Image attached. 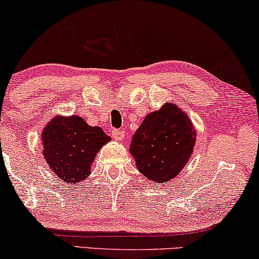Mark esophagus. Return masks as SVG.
Segmentation results:
<instances>
[{
  "instance_id": "34e87169",
  "label": "esophagus",
  "mask_w": 259,
  "mask_h": 259,
  "mask_svg": "<svg viewBox=\"0 0 259 259\" xmlns=\"http://www.w3.org/2000/svg\"><path fill=\"white\" fill-rule=\"evenodd\" d=\"M111 134H112V137H114L116 141H122L123 138H124V131H122V130L114 129Z\"/></svg>"
}]
</instances>
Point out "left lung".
<instances>
[{
	"instance_id": "left-lung-1",
	"label": "left lung",
	"mask_w": 259,
	"mask_h": 259,
	"mask_svg": "<svg viewBox=\"0 0 259 259\" xmlns=\"http://www.w3.org/2000/svg\"><path fill=\"white\" fill-rule=\"evenodd\" d=\"M195 142L196 130L188 115L177 105L165 103L147 115L134 134L129 150L144 177L163 183L181 172Z\"/></svg>"
}]
</instances>
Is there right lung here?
Instances as JSON below:
<instances>
[{"mask_svg":"<svg viewBox=\"0 0 259 259\" xmlns=\"http://www.w3.org/2000/svg\"><path fill=\"white\" fill-rule=\"evenodd\" d=\"M110 137L78 116H55L42 133L43 151L50 169L68 184L84 181L95 156Z\"/></svg>","mask_w":259,"mask_h":259,"instance_id":"obj_1","label":"right lung"}]
</instances>
